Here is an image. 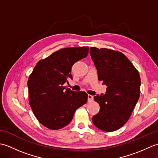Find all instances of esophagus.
I'll list each match as a JSON object with an SVG mask.
<instances>
[{"label":"esophagus","instance_id":"1","mask_svg":"<svg viewBox=\"0 0 158 158\" xmlns=\"http://www.w3.org/2000/svg\"><path fill=\"white\" fill-rule=\"evenodd\" d=\"M93 100H94L93 96H92V95L88 94V101L89 102H90L93 101Z\"/></svg>","mask_w":158,"mask_h":158}]
</instances>
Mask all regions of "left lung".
I'll use <instances>...</instances> for the list:
<instances>
[{
	"mask_svg": "<svg viewBox=\"0 0 158 158\" xmlns=\"http://www.w3.org/2000/svg\"><path fill=\"white\" fill-rule=\"evenodd\" d=\"M89 53L98 80L107 87L105 94L94 98L99 104L100 110L93 116L92 122L100 130L113 132L127 122L135 109L140 96V77L122 52L92 47Z\"/></svg>",
	"mask_w": 158,
	"mask_h": 158,
	"instance_id": "1",
	"label": "left lung"
}]
</instances>
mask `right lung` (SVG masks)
I'll return each mask as SVG.
<instances>
[{"instance_id": "obj_1", "label": "right lung", "mask_w": 158, "mask_h": 158, "mask_svg": "<svg viewBox=\"0 0 158 158\" xmlns=\"http://www.w3.org/2000/svg\"><path fill=\"white\" fill-rule=\"evenodd\" d=\"M88 47L60 49L36 64L28 80L29 103L36 118L51 130L62 128L71 122L75 110L87 102L85 92H74L63 85L73 65L87 57Z\"/></svg>"}]
</instances>
